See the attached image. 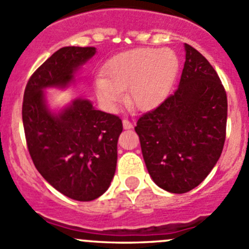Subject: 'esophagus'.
Segmentation results:
<instances>
[{
    "mask_svg": "<svg viewBox=\"0 0 249 249\" xmlns=\"http://www.w3.org/2000/svg\"><path fill=\"white\" fill-rule=\"evenodd\" d=\"M132 126H134V125H132V123L130 122V120H127V119H123V127H124L125 130L132 129Z\"/></svg>",
    "mask_w": 249,
    "mask_h": 249,
    "instance_id": "esophagus-1",
    "label": "esophagus"
}]
</instances>
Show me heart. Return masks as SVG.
<instances>
[{
  "label": "heart",
  "instance_id": "heart-1",
  "mask_svg": "<svg viewBox=\"0 0 249 249\" xmlns=\"http://www.w3.org/2000/svg\"><path fill=\"white\" fill-rule=\"evenodd\" d=\"M179 71V60L171 49L136 48L109 60L107 77H97L95 89L100 101L113 109L124 99L129 88V101L147 110L161 104L169 95Z\"/></svg>",
  "mask_w": 249,
  "mask_h": 249
}]
</instances>
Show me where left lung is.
<instances>
[{
  "mask_svg": "<svg viewBox=\"0 0 249 249\" xmlns=\"http://www.w3.org/2000/svg\"><path fill=\"white\" fill-rule=\"evenodd\" d=\"M179 87L135 126L148 172L162 189L183 194L212 171L227 136L228 99L208 60L185 43Z\"/></svg>",
  "mask_w": 249,
  "mask_h": 249,
  "instance_id": "8db88e82",
  "label": "left lung"
}]
</instances>
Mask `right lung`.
<instances>
[{
	"instance_id": "add662e5",
	"label": "right lung",
	"mask_w": 249,
	"mask_h": 249,
	"mask_svg": "<svg viewBox=\"0 0 249 249\" xmlns=\"http://www.w3.org/2000/svg\"><path fill=\"white\" fill-rule=\"evenodd\" d=\"M94 47H64L46 60L27 82L22 124L30 157L50 185L78 201H91L108 189L117 167V143L123 131L118 115L76 100L59 114L48 109L43 89L65 88Z\"/></svg>"
}]
</instances>
